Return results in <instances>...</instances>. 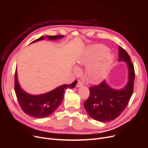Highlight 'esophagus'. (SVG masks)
<instances>
[{
    "label": "esophagus",
    "instance_id": "34e87169",
    "mask_svg": "<svg viewBox=\"0 0 148 148\" xmlns=\"http://www.w3.org/2000/svg\"><path fill=\"white\" fill-rule=\"evenodd\" d=\"M83 86V83L82 82H81V80H78V82H77V84L76 85V87L77 88H79V87H81Z\"/></svg>",
    "mask_w": 148,
    "mask_h": 148
}]
</instances>
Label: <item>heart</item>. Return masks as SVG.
I'll return each mask as SVG.
<instances>
[{"mask_svg":"<svg viewBox=\"0 0 148 148\" xmlns=\"http://www.w3.org/2000/svg\"><path fill=\"white\" fill-rule=\"evenodd\" d=\"M113 54L108 51L107 47L97 44L92 46L87 53L86 55L78 62L77 67L89 65L85 71V75L88 80L90 82H97L103 79L107 69L113 62ZM75 72H77L76 70Z\"/></svg>","mask_w":148,"mask_h":148,"instance_id":"b5f03b06","label":"heart"}]
</instances>
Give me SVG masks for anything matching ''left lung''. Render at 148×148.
Masks as SVG:
<instances>
[{
    "label": "left lung",
    "mask_w": 148,
    "mask_h": 148,
    "mask_svg": "<svg viewBox=\"0 0 148 148\" xmlns=\"http://www.w3.org/2000/svg\"><path fill=\"white\" fill-rule=\"evenodd\" d=\"M118 58V62H126L128 66V82L125 86L120 89H114L104 80L89 88V97L84 103L87 113L97 121L109 122L118 118L127 106L133 94L135 78L134 66L128 54L121 46Z\"/></svg>",
    "instance_id": "1"
}]
</instances>
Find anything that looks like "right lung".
<instances>
[{
	"instance_id": "1",
	"label": "right lung",
	"mask_w": 148,
	"mask_h": 148,
	"mask_svg": "<svg viewBox=\"0 0 148 148\" xmlns=\"http://www.w3.org/2000/svg\"><path fill=\"white\" fill-rule=\"evenodd\" d=\"M47 38L49 40H58L64 38V35L42 36L32 43L43 40ZM75 80L70 84H63L45 94L32 95L23 89L18 80L17 71L15 73V92L18 102L26 114L36 118H44L55 111L64 98V92L68 88H74L77 84Z\"/></svg>"
}]
</instances>
